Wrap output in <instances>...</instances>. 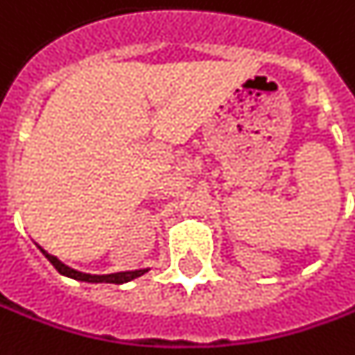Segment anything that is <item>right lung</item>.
<instances>
[{"mask_svg":"<svg viewBox=\"0 0 355 355\" xmlns=\"http://www.w3.org/2000/svg\"><path fill=\"white\" fill-rule=\"evenodd\" d=\"M40 252L48 257L49 263L53 265V267H55L57 271L61 272L63 277H69V279H74V281H80V282H94V284H98V282H109V284H125V282H130V281H135V279H138V277H142L144 272H148V269H138V271L111 272V275H88V272L74 271V269H71L69 265H65L63 261H59L55 255H49L48 252H46V250H42V248H40Z\"/></svg>","mask_w":355,"mask_h":355,"instance_id":"right-lung-1","label":"right lung"}]
</instances>
